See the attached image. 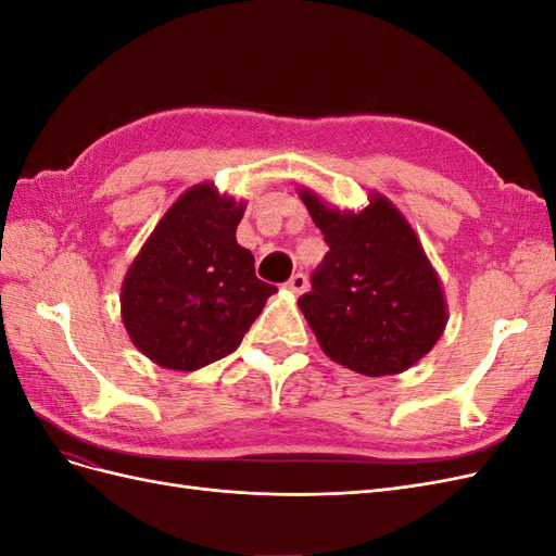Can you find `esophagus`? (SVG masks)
<instances>
[{
    "label": "esophagus",
    "instance_id": "1",
    "mask_svg": "<svg viewBox=\"0 0 556 556\" xmlns=\"http://www.w3.org/2000/svg\"><path fill=\"white\" fill-rule=\"evenodd\" d=\"M285 288H288L292 294H304L308 290V278L304 274H294L288 282H285Z\"/></svg>",
    "mask_w": 556,
    "mask_h": 556
}]
</instances>
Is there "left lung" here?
I'll list each match as a JSON object with an SVG mask.
<instances>
[{
  "label": "left lung",
  "mask_w": 556,
  "mask_h": 556,
  "mask_svg": "<svg viewBox=\"0 0 556 556\" xmlns=\"http://www.w3.org/2000/svg\"><path fill=\"white\" fill-rule=\"evenodd\" d=\"M299 197L329 245L299 299L319 348L362 376L408 371L443 336L447 301L406 215L380 192H368L362 211H341L308 188Z\"/></svg>",
  "instance_id": "8db88e82"
}]
</instances>
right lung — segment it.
<instances>
[{"mask_svg":"<svg viewBox=\"0 0 556 556\" xmlns=\"http://www.w3.org/2000/svg\"><path fill=\"white\" fill-rule=\"evenodd\" d=\"M245 199L213 182L185 190L129 264L121 315L129 341L172 371L227 357L278 290L255 276V257L237 243Z\"/></svg>","mask_w":556,"mask_h":556,"instance_id":"right-lung-1","label":"right lung"}]
</instances>
